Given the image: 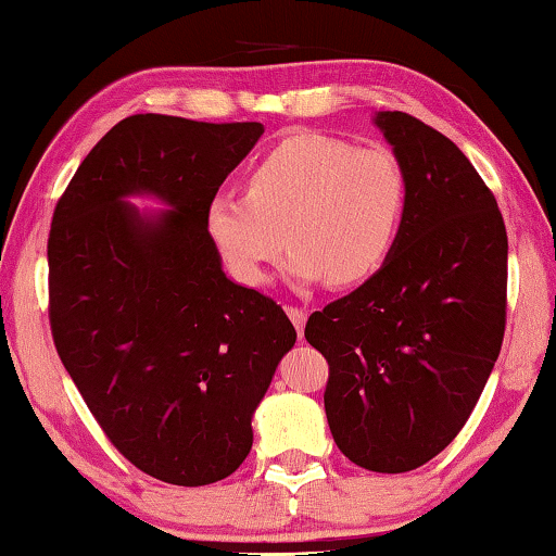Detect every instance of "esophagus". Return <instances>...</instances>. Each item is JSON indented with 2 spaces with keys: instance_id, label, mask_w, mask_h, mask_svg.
I'll list each match as a JSON object with an SVG mask.
<instances>
[{
  "instance_id": "obj_1",
  "label": "esophagus",
  "mask_w": 556,
  "mask_h": 556,
  "mask_svg": "<svg viewBox=\"0 0 556 556\" xmlns=\"http://www.w3.org/2000/svg\"><path fill=\"white\" fill-rule=\"evenodd\" d=\"M286 313H288V318L293 320V326H295V330H298V336H303V328H305V320H307V313L303 311V307H286Z\"/></svg>"
}]
</instances>
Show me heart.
I'll return each mask as SVG.
<instances>
[{
  "label": "heart",
  "instance_id": "b5f03b06",
  "mask_svg": "<svg viewBox=\"0 0 556 556\" xmlns=\"http://www.w3.org/2000/svg\"><path fill=\"white\" fill-rule=\"evenodd\" d=\"M407 178L388 147H353L328 134H293L245 174V195H216L206 230L228 270L263 286L288 249L298 283L353 286L378 270L397 241ZM287 236L283 237L282 233Z\"/></svg>",
  "mask_w": 556,
  "mask_h": 556
}]
</instances>
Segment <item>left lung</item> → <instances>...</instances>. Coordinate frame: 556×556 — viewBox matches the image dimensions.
I'll return each instance as SVG.
<instances>
[{"mask_svg": "<svg viewBox=\"0 0 556 556\" xmlns=\"http://www.w3.org/2000/svg\"><path fill=\"white\" fill-rule=\"evenodd\" d=\"M407 178L382 268L307 318L328 361L326 415L350 463L409 472L440 455L480 400L507 320V230L492 191L447 136L378 111Z\"/></svg>", "mask_w": 556, "mask_h": 556, "instance_id": "8db88e82", "label": "left lung"}]
</instances>
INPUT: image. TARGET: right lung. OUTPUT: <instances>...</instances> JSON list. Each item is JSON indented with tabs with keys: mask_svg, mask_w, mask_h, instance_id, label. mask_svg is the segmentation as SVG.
Returning <instances> with one entry per match:
<instances>
[{
	"mask_svg": "<svg viewBox=\"0 0 556 556\" xmlns=\"http://www.w3.org/2000/svg\"><path fill=\"white\" fill-rule=\"evenodd\" d=\"M263 124L136 114L76 168L51 218L56 353L106 438L141 472L201 486L233 475L251 417L295 328L273 298L226 278L206 230L218 186ZM156 194L149 217L123 199Z\"/></svg>",
	"mask_w": 556,
	"mask_h": 556,
	"instance_id": "right-lung-1",
	"label": "right lung"
}]
</instances>
